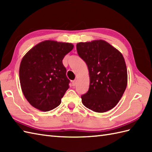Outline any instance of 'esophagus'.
<instances>
[{
    "instance_id": "obj_1",
    "label": "esophagus",
    "mask_w": 152,
    "mask_h": 152,
    "mask_svg": "<svg viewBox=\"0 0 152 152\" xmlns=\"http://www.w3.org/2000/svg\"><path fill=\"white\" fill-rule=\"evenodd\" d=\"M76 83H77V81H76V80H72V86H75L76 85Z\"/></svg>"
}]
</instances>
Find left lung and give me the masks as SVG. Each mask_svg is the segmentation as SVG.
Wrapping results in <instances>:
<instances>
[{
  "instance_id": "obj_1",
  "label": "left lung",
  "mask_w": 152,
  "mask_h": 152,
  "mask_svg": "<svg viewBox=\"0 0 152 152\" xmlns=\"http://www.w3.org/2000/svg\"><path fill=\"white\" fill-rule=\"evenodd\" d=\"M77 52L85 61L89 74V88L82 95L86 107L105 112L118 104L127 84V71L122 54L104 40L76 44Z\"/></svg>"
}]
</instances>
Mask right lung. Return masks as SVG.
Instances as JSON below:
<instances>
[{"instance_id": "obj_1", "label": "right lung", "mask_w": 152, "mask_h": 152, "mask_svg": "<svg viewBox=\"0 0 152 152\" xmlns=\"http://www.w3.org/2000/svg\"><path fill=\"white\" fill-rule=\"evenodd\" d=\"M73 48L70 43L45 40L23 57L19 80L25 97L33 107L48 112L61 104L70 83L63 59Z\"/></svg>"}]
</instances>
